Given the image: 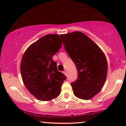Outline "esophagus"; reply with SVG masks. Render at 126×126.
Returning <instances> with one entry per match:
<instances>
[{
    "mask_svg": "<svg viewBox=\"0 0 126 126\" xmlns=\"http://www.w3.org/2000/svg\"><path fill=\"white\" fill-rule=\"evenodd\" d=\"M63 73H64V74L66 75V76H67V71H66V70H64V72H63Z\"/></svg>",
    "mask_w": 126,
    "mask_h": 126,
    "instance_id": "esophagus-1",
    "label": "esophagus"
}]
</instances>
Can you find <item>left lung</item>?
Returning a JSON list of instances; mask_svg holds the SVG:
<instances>
[{"instance_id": "left-lung-1", "label": "left lung", "mask_w": 126, "mask_h": 126, "mask_svg": "<svg viewBox=\"0 0 126 126\" xmlns=\"http://www.w3.org/2000/svg\"><path fill=\"white\" fill-rule=\"evenodd\" d=\"M65 50L75 63L78 79L71 83L76 97L88 100L99 93L104 84L108 64L101 48L80 31L60 35Z\"/></svg>"}]
</instances>
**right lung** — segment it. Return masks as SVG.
<instances>
[{
	"label": "right lung",
	"instance_id": "1",
	"mask_svg": "<svg viewBox=\"0 0 126 126\" xmlns=\"http://www.w3.org/2000/svg\"><path fill=\"white\" fill-rule=\"evenodd\" d=\"M57 34L40 38L26 50L22 57L21 73L23 82L37 99L46 101L57 97L66 77L57 69L53 56L61 48Z\"/></svg>",
	"mask_w": 126,
	"mask_h": 126
}]
</instances>
